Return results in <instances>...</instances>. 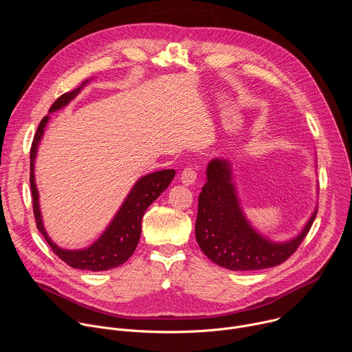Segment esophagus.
I'll use <instances>...</instances> for the list:
<instances>
[{
	"label": "esophagus",
	"instance_id": "1",
	"mask_svg": "<svg viewBox=\"0 0 352 352\" xmlns=\"http://www.w3.org/2000/svg\"><path fill=\"white\" fill-rule=\"evenodd\" d=\"M181 181L185 185H192L196 181V170L193 167H185L181 173Z\"/></svg>",
	"mask_w": 352,
	"mask_h": 352
}]
</instances>
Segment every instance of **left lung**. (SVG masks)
Here are the masks:
<instances>
[{
    "instance_id": "obj_1",
    "label": "left lung",
    "mask_w": 352,
    "mask_h": 352,
    "mask_svg": "<svg viewBox=\"0 0 352 352\" xmlns=\"http://www.w3.org/2000/svg\"><path fill=\"white\" fill-rule=\"evenodd\" d=\"M227 160L208 166V182L199 195L195 235L202 252L216 265L234 272L262 270L281 265L308 235L316 212L294 239L276 243L249 226L239 208Z\"/></svg>"
}]
</instances>
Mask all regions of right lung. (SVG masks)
Instances as JSON below:
<instances>
[{"mask_svg":"<svg viewBox=\"0 0 352 352\" xmlns=\"http://www.w3.org/2000/svg\"><path fill=\"white\" fill-rule=\"evenodd\" d=\"M82 87L83 86L75 89L74 91L64 93L63 96H60L53 103V106L50 107V113L57 111L64 106H67L79 93ZM47 121H48V117H44L40 121L32 142V147H30V189H32L33 213H34L37 230L45 238L50 248L53 249V252L63 262H65L68 266L74 269L103 272V270H110L113 267H118L122 263H125L135 252L140 238L143 214L146 209L162 195V192L167 189V186L170 185L171 179L175 175V171L162 170V171L142 177L132 188L131 193L125 199L124 205L118 210L111 224L93 245L79 250L61 249L52 239H50V236L44 231L40 209H38V193H37V188L34 184V174H33L37 144L43 136Z\"/></svg>","mask_w":352,"mask_h":352,"instance_id":"obj_1","label":"right lung"}]
</instances>
